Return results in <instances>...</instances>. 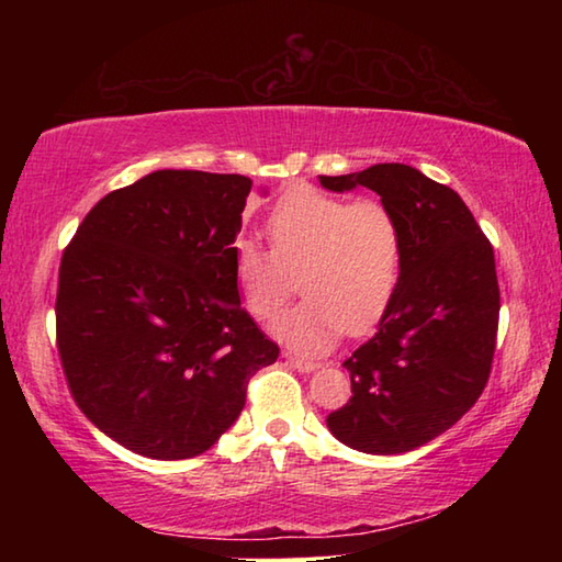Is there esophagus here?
Instances as JSON below:
<instances>
[{"mask_svg": "<svg viewBox=\"0 0 562 562\" xmlns=\"http://www.w3.org/2000/svg\"><path fill=\"white\" fill-rule=\"evenodd\" d=\"M284 359H288L290 364L302 374H310V372H315V369H319L317 361H310V359H300V357H290V355H284Z\"/></svg>", "mask_w": 562, "mask_h": 562, "instance_id": "1", "label": "esophagus"}]
</instances>
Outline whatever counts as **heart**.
<instances>
[{
    "label": "heart",
    "instance_id": "1",
    "mask_svg": "<svg viewBox=\"0 0 562 562\" xmlns=\"http://www.w3.org/2000/svg\"><path fill=\"white\" fill-rule=\"evenodd\" d=\"M272 252L252 240L233 247V278L245 307L272 319L294 290L307 294L278 319L284 345L319 355L345 335H367L384 319L402 280L404 240L396 215L376 198L349 203L297 186L268 217Z\"/></svg>",
    "mask_w": 562,
    "mask_h": 562
}]
</instances>
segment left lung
<instances>
[{
    "label": "left lung",
    "mask_w": 562,
    "mask_h": 562,
    "mask_svg": "<svg viewBox=\"0 0 562 562\" xmlns=\"http://www.w3.org/2000/svg\"><path fill=\"white\" fill-rule=\"evenodd\" d=\"M319 183L374 190L404 240L396 297L345 361L351 398L327 429L364 453L414 451L449 431L488 382L501 310L493 247L461 195L412 166L376 164Z\"/></svg>",
    "instance_id": "left-lung-1"
}]
</instances>
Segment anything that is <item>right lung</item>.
<instances>
[{"label":"right lung","mask_w":562,"mask_h":562,"mask_svg":"<svg viewBox=\"0 0 562 562\" xmlns=\"http://www.w3.org/2000/svg\"><path fill=\"white\" fill-rule=\"evenodd\" d=\"M252 180L154 170L91 207L64 250L56 345L74 402L128 451L193 459L280 349L240 304L233 245ZM265 193V190H262Z\"/></svg>","instance_id":"obj_1"}]
</instances>
